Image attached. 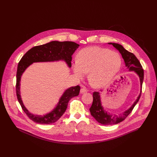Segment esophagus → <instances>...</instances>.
<instances>
[{
  "instance_id": "1",
  "label": "esophagus",
  "mask_w": 157,
  "mask_h": 157,
  "mask_svg": "<svg viewBox=\"0 0 157 157\" xmlns=\"http://www.w3.org/2000/svg\"><path fill=\"white\" fill-rule=\"evenodd\" d=\"M86 92H87V90L85 88H82V89H81V90H80V93H81V94H85V93H86Z\"/></svg>"
}]
</instances>
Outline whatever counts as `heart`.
Returning <instances> with one entry per match:
<instances>
[{
    "label": "heart",
    "instance_id": "1",
    "mask_svg": "<svg viewBox=\"0 0 157 157\" xmlns=\"http://www.w3.org/2000/svg\"><path fill=\"white\" fill-rule=\"evenodd\" d=\"M121 58L115 52L99 47H88L81 50L78 59L72 64L75 75L82 78L89 72V80L96 87L107 84L120 70Z\"/></svg>",
    "mask_w": 157,
    "mask_h": 157
}]
</instances>
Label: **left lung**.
<instances>
[{
	"mask_svg": "<svg viewBox=\"0 0 157 157\" xmlns=\"http://www.w3.org/2000/svg\"><path fill=\"white\" fill-rule=\"evenodd\" d=\"M109 44H112L121 54L127 68L128 69L129 71H134L138 75L140 80L141 93L139 94L136 100L134 102L133 104L122 114L110 115L109 113H107V111H105L102 106L99 93L98 92H94V100L92 105L90 108V112L92 116L94 117V119L98 123L103 125L117 124L125 120L127 116L132 112L133 109L140 98L141 94L142 84L144 79V70L143 69L142 65H141L139 60L136 58L135 55L126 50L120 44L116 43H109Z\"/></svg>",
	"mask_w": 157,
	"mask_h": 157,
	"instance_id": "obj_1",
	"label": "left lung"
}]
</instances>
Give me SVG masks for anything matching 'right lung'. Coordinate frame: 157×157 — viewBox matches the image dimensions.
Returning a JSON list of instances; mask_svg holds the SVG:
<instances>
[{"label": "right lung", "mask_w": 157, "mask_h": 157, "mask_svg": "<svg viewBox=\"0 0 157 157\" xmlns=\"http://www.w3.org/2000/svg\"><path fill=\"white\" fill-rule=\"evenodd\" d=\"M79 46V44L71 41H52L47 44L33 47L21 58L18 63L16 74V95L22 109L28 117L35 123L41 124H49L58 121L65 112L68 101L73 98L78 96L80 92L79 86L67 89L56 107L50 113L42 116L31 113L24 106L20 93V81L21 76L26 68L33 63L51 62L63 60L68 67H71V56Z\"/></svg>", "instance_id": "obj_1"}]
</instances>
